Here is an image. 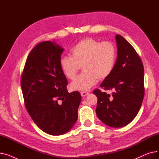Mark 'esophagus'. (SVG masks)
<instances>
[{"mask_svg":"<svg viewBox=\"0 0 159 159\" xmlns=\"http://www.w3.org/2000/svg\"><path fill=\"white\" fill-rule=\"evenodd\" d=\"M89 93L88 92H86V91H81L80 92V95L82 97H86L88 95Z\"/></svg>","mask_w":159,"mask_h":159,"instance_id":"1","label":"esophagus"}]
</instances>
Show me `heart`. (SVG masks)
I'll return each instance as SVG.
<instances>
[{
	"label": "heart",
	"instance_id": "1",
	"mask_svg": "<svg viewBox=\"0 0 159 159\" xmlns=\"http://www.w3.org/2000/svg\"><path fill=\"white\" fill-rule=\"evenodd\" d=\"M70 53L71 57L61 58L60 67L67 78L73 80L82 66V73L70 84L72 90L80 91L89 90L98 79L109 76L117 56L113 43L108 41L101 43L92 38L80 41Z\"/></svg>",
	"mask_w": 159,
	"mask_h": 159
}]
</instances>
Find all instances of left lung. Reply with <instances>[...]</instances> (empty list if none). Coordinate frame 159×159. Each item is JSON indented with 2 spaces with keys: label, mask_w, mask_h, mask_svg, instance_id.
<instances>
[{
  "label": "left lung",
  "mask_w": 159,
  "mask_h": 159,
  "mask_svg": "<svg viewBox=\"0 0 159 159\" xmlns=\"http://www.w3.org/2000/svg\"><path fill=\"white\" fill-rule=\"evenodd\" d=\"M117 58L111 73L101 86L111 95L96 89V113L103 123L113 128L126 126L139 111L144 96V66L139 55L120 35L115 36Z\"/></svg>",
  "instance_id": "8db88e82"
}]
</instances>
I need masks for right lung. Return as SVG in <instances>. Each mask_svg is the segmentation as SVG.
<instances>
[{
	"label": "right lung",
	"mask_w": 159,
	"mask_h": 159,
	"mask_svg": "<svg viewBox=\"0 0 159 159\" xmlns=\"http://www.w3.org/2000/svg\"><path fill=\"white\" fill-rule=\"evenodd\" d=\"M64 49L51 41L38 44L30 53L21 77L26 110L37 126L52 135L69 131L78 119L79 91L68 93L60 67Z\"/></svg>",
	"instance_id": "obj_1"
}]
</instances>
